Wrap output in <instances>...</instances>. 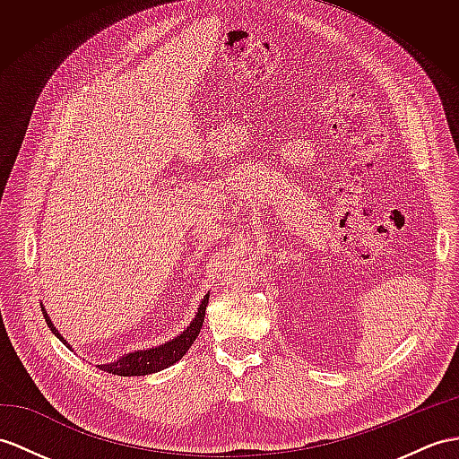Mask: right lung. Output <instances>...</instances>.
<instances>
[{
    "label": "right lung",
    "instance_id": "add662e5",
    "mask_svg": "<svg viewBox=\"0 0 459 459\" xmlns=\"http://www.w3.org/2000/svg\"><path fill=\"white\" fill-rule=\"evenodd\" d=\"M208 294L206 298L203 299V304H200L198 307V314L196 317L193 319L191 325H188L181 334H178L177 339L165 342L161 346H155V349H150V351H138V352H130L126 356H122L120 360L113 362V364H103L99 366L100 370L103 372H108V374H117V376H145V374H153V372H160V370H165V368H169L171 364L178 362L183 359V356L186 354V351L191 349L193 342L196 341L200 329H203V323H204V314H206V306H208ZM44 314V319H47L50 331L58 337L68 349H72V346L65 342L60 333L56 331V327L52 325V321L48 317L47 311L42 309Z\"/></svg>",
    "mask_w": 459,
    "mask_h": 459
}]
</instances>
